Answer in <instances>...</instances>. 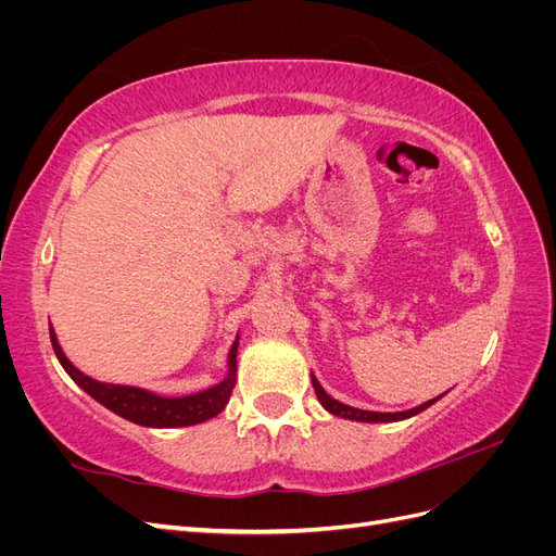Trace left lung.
Wrapping results in <instances>:
<instances>
[{"label":"left lung","mask_w":556,"mask_h":556,"mask_svg":"<svg viewBox=\"0 0 556 556\" xmlns=\"http://www.w3.org/2000/svg\"><path fill=\"white\" fill-rule=\"evenodd\" d=\"M311 380H313V387H315V394H317L319 403H323V406H325L331 415H339V417H345V419H357V422H399V419H408V417H413V415H417V413L427 410V408L431 406V403H435V401H439V399L443 396V394L435 396V399L422 403V406L410 408V410H403V413H374V410H359V408L345 406V403L331 399V396L323 390V384H319V382L315 380V376H311Z\"/></svg>","instance_id":"1"}]
</instances>
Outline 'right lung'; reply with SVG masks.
Returning a JSON list of instances; mask_svg holds the SVG:
<instances>
[{
  "label": "right lung",
  "instance_id": "obj_1",
  "mask_svg": "<svg viewBox=\"0 0 556 556\" xmlns=\"http://www.w3.org/2000/svg\"><path fill=\"white\" fill-rule=\"evenodd\" d=\"M50 343H53L55 355L60 364L64 366V371L72 376V380L86 390L94 401L102 403L109 410L115 415H121L134 425L141 427H190L206 422V419L215 417L217 413H223L225 406L229 403L233 384H237V350L239 341H233L229 350V376L220 382L213 384L208 390L190 394V396H157L153 392L139 390V387H127V384H106V382H97L88 378L86 374H80L78 368L64 357V352L55 339V331L50 327Z\"/></svg>",
  "mask_w": 556,
  "mask_h": 556
}]
</instances>
